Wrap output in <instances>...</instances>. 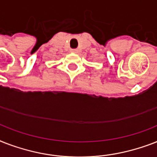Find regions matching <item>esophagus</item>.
Here are the masks:
<instances>
[{
  "instance_id": "1",
  "label": "esophagus",
  "mask_w": 157,
  "mask_h": 157,
  "mask_svg": "<svg viewBox=\"0 0 157 157\" xmlns=\"http://www.w3.org/2000/svg\"><path fill=\"white\" fill-rule=\"evenodd\" d=\"M71 53H74V54H77L78 53V50H71Z\"/></svg>"
}]
</instances>
